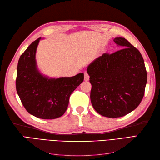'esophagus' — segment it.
<instances>
[{
    "instance_id": "1",
    "label": "esophagus",
    "mask_w": 160,
    "mask_h": 160,
    "mask_svg": "<svg viewBox=\"0 0 160 160\" xmlns=\"http://www.w3.org/2000/svg\"><path fill=\"white\" fill-rule=\"evenodd\" d=\"M84 79L85 81H88L89 79V75H88V73L87 72H84Z\"/></svg>"
}]
</instances>
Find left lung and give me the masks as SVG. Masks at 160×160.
<instances>
[{"label":"left lung","instance_id":"left-lung-1","mask_svg":"<svg viewBox=\"0 0 160 160\" xmlns=\"http://www.w3.org/2000/svg\"><path fill=\"white\" fill-rule=\"evenodd\" d=\"M113 41L123 49L105 52L88 66L92 85L91 101L99 114L123 117L141 103L147 83V71L140 52L123 37Z\"/></svg>","mask_w":160,"mask_h":160}]
</instances>
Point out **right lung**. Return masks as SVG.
I'll list each match as a JSON object with an SVG mask.
<instances>
[{"mask_svg":"<svg viewBox=\"0 0 160 160\" xmlns=\"http://www.w3.org/2000/svg\"><path fill=\"white\" fill-rule=\"evenodd\" d=\"M38 38L24 52L18 62L16 89L30 114L53 119L65 113L71 94L84 79L83 72L71 77L49 78L38 71L35 59Z\"/></svg>","mask_w":160,"mask_h":160,"instance_id":"obj_1","label":"right lung"}]
</instances>
